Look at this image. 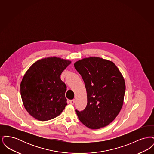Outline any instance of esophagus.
<instances>
[{"label": "esophagus", "mask_w": 154, "mask_h": 154, "mask_svg": "<svg viewBox=\"0 0 154 154\" xmlns=\"http://www.w3.org/2000/svg\"><path fill=\"white\" fill-rule=\"evenodd\" d=\"M75 99H73V100H70V103L71 104H74L75 103Z\"/></svg>", "instance_id": "esophagus-1"}]
</instances>
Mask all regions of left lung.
Wrapping results in <instances>:
<instances>
[{
    "instance_id": "1",
    "label": "left lung",
    "mask_w": 154,
    "mask_h": 154,
    "mask_svg": "<svg viewBox=\"0 0 154 154\" xmlns=\"http://www.w3.org/2000/svg\"><path fill=\"white\" fill-rule=\"evenodd\" d=\"M80 74L87 94V105L82 111L76 110L81 122L92 129L112 122L121 110L125 82L115 63L99 57H89L74 63Z\"/></svg>"
}]
</instances>
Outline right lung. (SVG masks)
<instances>
[{
    "label": "right lung",
    "mask_w": 154,
    "mask_h": 154,
    "mask_svg": "<svg viewBox=\"0 0 154 154\" xmlns=\"http://www.w3.org/2000/svg\"><path fill=\"white\" fill-rule=\"evenodd\" d=\"M71 63L59 57H47L37 60L26 72L20 91L24 107L31 116L48 121L65 109L66 85L60 74Z\"/></svg>",
    "instance_id": "obj_1"
}]
</instances>
